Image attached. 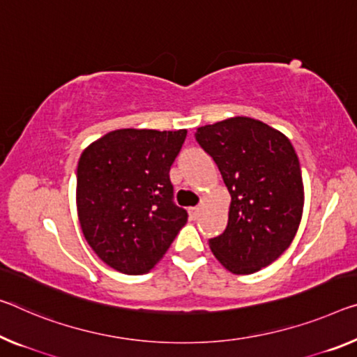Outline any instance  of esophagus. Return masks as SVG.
I'll use <instances>...</instances> for the list:
<instances>
[{"mask_svg":"<svg viewBox=\"0 0 357 357\" xmlns=\"http://www.w3.org/2000/svg\"><path fill=\"white\" fill-rule=\"evenodd\" d=\"M199 207H190L188 209V213H190V218L191 220H196L197 217H199Z\"/></svg>","mask_w":357,"mask_h":357,"instance_id":"1","label":"esophagus"}]
</instances>
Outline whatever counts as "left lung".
<instances>
[{
  "label": "left lung",
  "instance_id": "obj_1",
  "mask_svg": "<svg viewBox=\"0 0 357 357\" xmlns=\"http://www.w3.org/2000/svg\"><path fill=\"white\" fill-rule=\"evenodd\" d=\"M218 166L231 202L225 231L209 241L233 274H252L289 249L303 215L298 156L282 132L259 119L234 116L196 130Z\"/></svg>",
  "mask_w": 357,
  "mask_h": 357
}]
</instances>
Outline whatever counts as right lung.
<instances>
[{"mask_svg": "<svg viewBox=\"0 0 357 357\" xmlns=\"http://www.w3.org/2000/svg\"><path fill=\"white\" fill-rule=\"evenodd\" d=\"M185 139L186 129H116L81 153L79 225L87 244L113 270H153L188 220L172 202L169 178Z\"/></svg>", "mask_w": 357, "mask_h": 357, "instance_id": "right-lung-1", "label": "right lung"}]
</instances>
